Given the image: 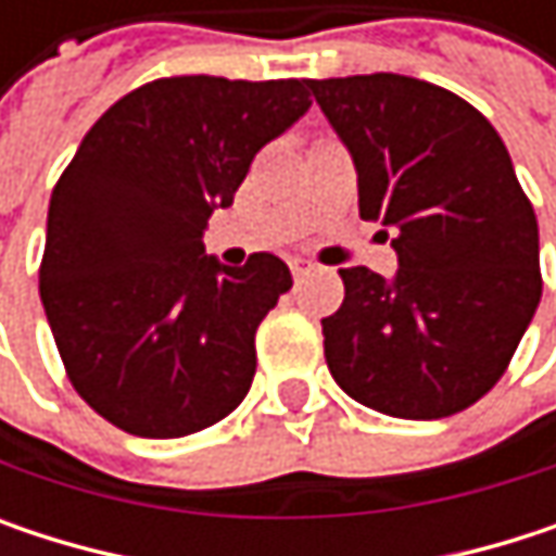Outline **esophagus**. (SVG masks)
Listing matches in <instances>:
<instances>
[{"instance_id": "obj_1", "label": "esophagus", "mask_w": 556, "mask_h": 556, "mask_svg": "<svg viewBox=\"0 0 556 556\" xmlns=\"http://www.w3.org/2000/svg\"><path fill=\"white\" fill-rule=\"evenodd\" d=\"M289 270H292V277L302 279V277H305V274H312L315 267H312L308 261H299V257H295V261H289Z\"/></svg>"}]
</instances>
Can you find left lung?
I'll list each match as a JSON object with an SVG mask.
<instances>
[{
    "mask_svg": "<svg viewBox=\"0 0 556 556\" xmlns=\"http://www.w3.org/2000/svg\"><path fill=\"white\" fill-rule=\"evenodd\" d=\"M357 167L361 218L395 231V279L338 270L321 318L334 383L392 418H447L500 383L541 302L538 218L511 157L467 99L370 73L308 79Z\"/></svg>",
    "mask_w": 556,
    "mask_h": 556,
    "instance_id": "8db88e82",
    "label": "left lung"
}]
</instances>
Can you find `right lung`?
Masks as SVG:
<instances>
[{
	"instance_id": "1",
	"label": "right lung",
	"mask_w": 556,
	"mask_h": 556,
	"mask_svg": "<svg viewBox=\"0 0 556 556\" xmlns=\"http://www.w3.org/2000/svg\"><path fill=\"white\" fill-rule=\"evenodd\" d=\"M308 79L164 76L122 96L60 173L41 302L73 389L115 428L182 438L248 395L289 267L205 257L212 212L305 109Z\"/></svg>"
}]
</instances>
